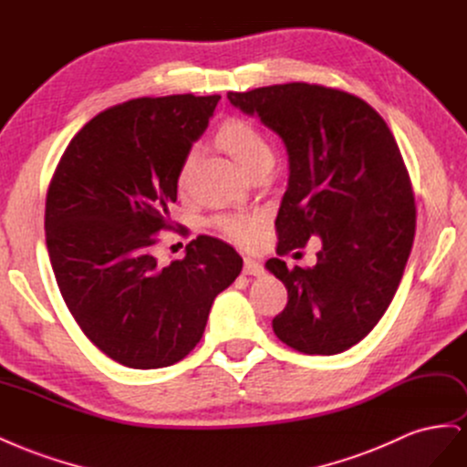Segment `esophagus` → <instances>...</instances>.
Instances as JSON below:
<instances>
[{
  "label": "esophagus",
  "instance_id": "obj_1",
  "mask_svg": "<svg viewBox=\"0 0 467 467\" xmlns=\"http://www.w3.org/2000/svg\"><path fill=\"white\" fill-rule=\"evenodd\" d=\"M244 274L246 275H262L264 265L260 262L252 260V258H244Z\"/></svg>",
  "mask_w": 467,
  "mask_h": 467
}]
</instances>
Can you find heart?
I'll return each instance as SVG.
<instances>
[{
  "label": "heart",
  "instance_id": "1",
  "mask_svg": "<svg viewBox=\"0 0 467 467\" xmlns=\"http://www.w3.org/2000/svg\"><path fill=\"white\" fill-rule=\"evenodd\" d=\"M215 141L221 149H224L240 167L248 174L264 164L265 161H274L272 147H269L264 133L244 118H229L219 126L215 133ZM192 164V157H188L180 169V182H184ZM215 227L238 244H252L258 236V219L250 215H219L213 221Z\"/></svg>",
  "mask_w": 467,
  "mask_h": 467
}]
</instances>
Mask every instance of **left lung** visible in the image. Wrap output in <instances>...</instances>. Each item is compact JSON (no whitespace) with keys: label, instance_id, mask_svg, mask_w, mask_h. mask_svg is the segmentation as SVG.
Listing matches in <instances>:
<instances>
[{"label":"left lung","instance_id":"8db88e82","mask_svg":"<svg viewBox=\"0 0 467 467\" xmlns=\"http://www.w3.org/2000/svg\"><path fill=\"white\" fill-rule=\"evenodd\" d=\"M227 97L287 147L277 254L322 238L314 267L267 260L289 295L274 332L306 355L349 349L392 303L413 246L415 198L394 135L368 102L334 87L285 83Z\"/></svg>","mask_w":467,"mask_h":467}]
</instances>
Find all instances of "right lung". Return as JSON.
I'll list each match as a JSON object with an SVG mask.
<instances>
[{
  "instance_id": "right-lung-1",
  "label": "right lung",
  "mask_w": 467,
  "mask_h": 467,
  "mask_svg": "<svg viewBox=\"0 0 467 467\" xmlns=\"http://www.w3.org/2000/svg\"><path fill=\"white\" fill-rule=\"evenodd\" d=\"M219 99L116 104L78 131L50 180L44 229L59 293L83 334L124 367L182 360L243 269L234 248L207 234L169 265L151 252L155 234L176 229L178 174Z\"/></svg>"
}]
</instances>
